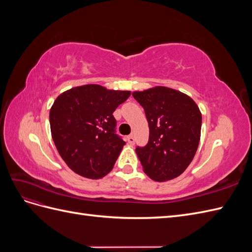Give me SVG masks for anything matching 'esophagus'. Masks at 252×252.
I'll use <instances>...</instances> for the list:
<instances>
[{
	"instance_id": "34e87169",
	"label": "esophagus",
	"mask_w": 252,
	"mask_h": 252,
	"mask_svg": "<svg viewBox=\"0 0 252 252\" xmlns=\"http://www.w3.org/2000/svg\"><path fill=\"white\" fill-rule=\"evenodd\" d=\"M127 141H128V143H129V144L133 145V144H134V141H135V140H134V136H133L132 134L128 135V136H127Z\"/></svg>"
}]
</instances>
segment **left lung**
<instances>
[{
  "label": "left lung",
  "instance_id": "obj_1",
  "mask_svg": "<svg viewBox=\"0 0 252 252\" xmlns=\"http://www.w3.org/2000/svg\"><path fill=\"white\" fill-rule=\"evenodd\" d=\"M144 108L149 140L135 148L144 172L157 182L178 178L191 163L201 138L202 114L191 97L167 87L132 93Z\"/></svg>",
  "mask_w": 252,
  "mask_h": 252
}]
</instances>
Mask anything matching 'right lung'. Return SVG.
Listing matches in <instances>:
<instances>
[{
    "label": "right lung",
    "mask_w": 252,
    "mask_h": 252,
    "mask_svg": "<svg viewBox=\"0 0 252 252\" xmlns=\"http://www.w3.org/2000/svg\"><path fill=\"white\" fill-rule=\"evenodd\" d=\"M129 96L130 91L90 84L57 97L49 113L52 140L75 173L96 180L111 171L125 145L112 113Z\"/></svg>",
    "instance_id": "obj_1"
}]
</instances>
